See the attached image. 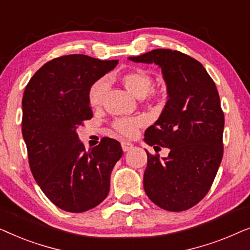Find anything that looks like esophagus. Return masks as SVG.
<instances>
[{"instance_id": "esophagus-1", "label": "esophagus", "mask_w": 250, "mask_h": 250, "mask_svg": "<svg viewBox=\"0 0 250 250\" xmlns=\"http://www.w3.org/2000/svg\"><path fill=\"white\" fill-rule=\"evenodd\" d=\"M122 149H123V151H128V150H131L132 148H133V145L131 142H128V141H122Z\"/></svg>"}]
</instances>
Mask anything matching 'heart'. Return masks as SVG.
<instances>
[{"label": "heart", "instance_id": "b5f03b06", "mask_svg": "<svg viewBox=\"0 0 250 250\" xmlns=\"http://www.w3.org/2000/svg\"><path fill=\"white\" fill-rule=\"evenodd\" d=\"M121 82L124 87L134 97L145 98L152 88V78L142 69H131L122 74ZM108 84L104 78H100L91 85L88 90V104L92 108L101 107L104 95L107 93ZM146 119L141 116L135 117H119L112 123V127L118 134L125 138H133L139 128L145 125Z\"/></svg>", "mask_w": 250, "mask_h": 250}]
</instances>
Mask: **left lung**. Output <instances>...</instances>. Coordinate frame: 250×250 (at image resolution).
I'll list each match as a JSON object with an SVG mask.
<instances>
[{
    "label": "left lung",
    "mask_w": 250,
    "mask_h": 250,
    "mask_svg": "<svg viewBox=\"0 0 250 250\" xmlns=\"http://www.w3.org/2000/svg\"><path fill=\"white\" fill-rule=\"evenodd\" d=\"M128 59L158 64L168 94L145 141L169 153L159 158L146 151L145 191L163 209L187 210L209 191L223 157L224 114L216 85L199 61L180 51L156 49Z\"/></svg>",
    "instance_id": "1"
}]
</instances>
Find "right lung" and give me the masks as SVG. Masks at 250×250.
Masks as SVG:
<instances>
[{"mask_svg": "<svg viewBox=\"0 0 250 250\" xmlns=\"http://www.w3.org/2000/svg\"><path fill=\"white\" fill-rule=\"evenodd\" d=\"M85 54L62 56L43 64L22 97L21 131L33 176L61 209L83 213L102 203L110 175L123 156L121 143L104 138L86 151L76 129L91 119V85L117 66Z\"/></svg>", "mask_w": 250, "mask_h": 250, "instance_id": "add662e5", "label": "right lung"}]
</instances>
